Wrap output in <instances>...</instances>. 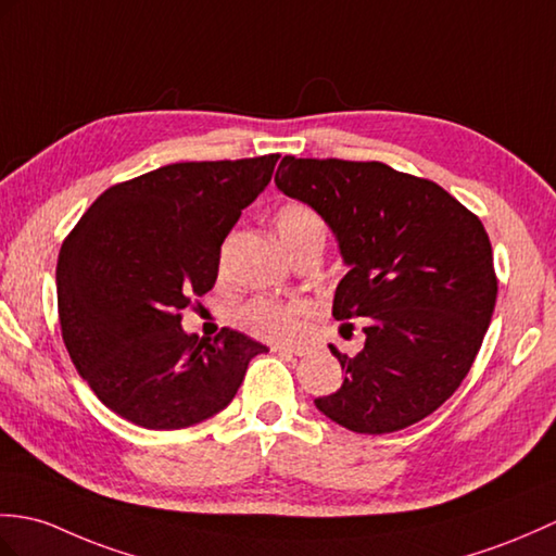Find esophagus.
<instances>
[{
	"mask_svg": "<svg viewBox=\"0 0 556 556\" xmlns=\"http://www.w3.org/2000/svg\"><path fill=\"white\" fill-rule=\"evenodd\" d=\"M273 353L287 355V357H301V355H305L303 348H289V345H273Z\"/></svg>",
	"mask_w": 556,
	"mask_h": 556,
	"instance_id": "esophagus-1",
	"label": "esophagus"
}]
</instances>
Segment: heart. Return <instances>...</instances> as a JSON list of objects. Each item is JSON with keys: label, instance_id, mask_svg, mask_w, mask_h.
<instances>
[{"label": "heart", "instance_id": "1", "mask_svg": "<svg viewBox=\"0 0 556 556\" xmlns=\"http://www.w3.org/2000/svg\"><path fill=\"white\" fill-rule=\"evenodd\" d=\"M275 229L281 247L291 251L301 239L325 235L319 215L305 203L289 201L275 213ZM307 307L303 303H279V301H253L239 309V321L253 337L273 341V343H293L305 331Z\"/></svg>", "mask_w": 556, "mask_h": 556}]
</instances>
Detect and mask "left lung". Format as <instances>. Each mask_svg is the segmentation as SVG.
Segmentation results:
<instances>
[{
  "label": "left lung",
  "mask_w": 556,
  "mask_h": 556,
  "mask_svg": "<svg viewBox=\"0 0 556 556\" xmlns=\"http://www.w3.org/2000/svg\"><path fill=\"white\" fill-rule=\"evenodd\" d=\"M275 185L337 237L348 275L333 317L365 319V348L337 355L343 383L315 397L355 433L429 417L467 377L493 317L497 279L481 219L429 179L383 163L283 156Z\"/></svg>",
  "instance_id": "obj_1"
}]
</instances>
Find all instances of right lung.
Here are the masks:
<instances>
[{
	"label": "right lung",
	"instance_id": "right-lung-1",
	"mask_svg": "<svg viewBox=\"0 0 556 556\" xmlns=\"http://www.w3.org/2000/svg\"><path fill=\"white\" fill-rule=\"evenodd\" d=\"M277 159L159 167L103 191L63 241V343L118 417L151 431L201 424L235 400L251 359L267 353L235 329L215 341L187 333L179 313L215 287L223 241Z\"/></svg>",
	"mask_w": 556,
	"mask_h": 556
}]
</instances>
